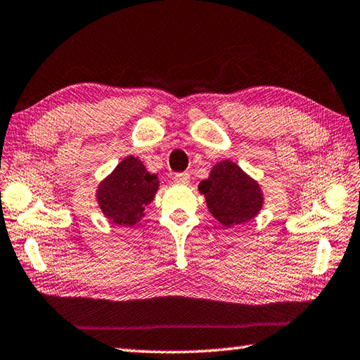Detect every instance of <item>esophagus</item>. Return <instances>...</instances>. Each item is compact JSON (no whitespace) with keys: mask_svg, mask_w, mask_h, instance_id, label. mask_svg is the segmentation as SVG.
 <instances>
[{"mask_svg":"<svg viewBox=\"0 0 360 360\" xmlns=\"http://www.w3.org/2000/svg\"><path fill=\"white\" fill-rule=\"evenodd\" d=\"M174 181L179 182V184H188L190 182V174L187 172H181L174 174Z\"/></svg>","mask_w":360,"mask_h":360,"instance_id":"esophagus-1","label":"esophagus"}]
</instances>
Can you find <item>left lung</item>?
<instances>
[{"mask_svg":"<svg viewBox=\"0 0 360 360\" xmlns=\"http://www.w3.org/2000/svg\"><path fill=\"white\" fill-rule=\"evenodd\" d=\"M206 195L207 207L223 226L251 220L262 207L257 182L248 178L234 162L223 160L214 167L206 181L198 186Z\"/></svg>","mask_w":360,"mask_h":360,"instance_id":"obj_1","label":"left lung"}]
</instances>
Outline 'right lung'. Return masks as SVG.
Listing matches in <instances>:
<instances>
[{
	"label": "right lung",
	"mask_w": 360,
	"mask_h": 360,
	"mask_svg": "<svg viewBox=\"0 0 360 360\" xmlns=\"http://www.w3.org/2000/svg\"><path fill=\"white\" fill-rule=\"evenodd\" d=\"M158 186V176L148 173L142 162L129 156L101 182L98 202L112 221L132 226L153 201Z\"/></svg>",
	"instance_id": "right-lung-1"
}]
</instances>
